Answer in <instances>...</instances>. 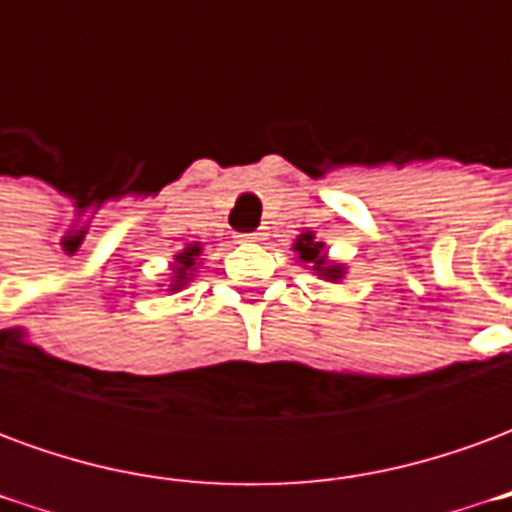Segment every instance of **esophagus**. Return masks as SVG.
Returning a JSON list of instances; mask_svg holds the SVG:
<instances>
[{
  "mask_svg": "<svg viewBox=\"0 0 512 512\" xmlns=\"http://www.w3.org/2000/svg\"><path fill=\"white\" fill-rule=\"evenodd\" d=\"M244 241H263V233H249V235H241Z\"/></svg>",
  "mask_w": 512,
  "mask_h": 512,
  "instance_id": "obj_1",
  "label": "esophagus"
}]
</instances>
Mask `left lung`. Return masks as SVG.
Listing matches in <instances>:
<instances>
[{"instance_id": "obj_1", "label": "left lung", "mask_w": 512, "mask_h": 512, "mask_svg": "<svg viewBox=\"0 0 512 512\" xmlns=\"http://www.w3.org/2000/svg\"><path fill=\"white\" fill-rule=\"evenodd\" d=\"M293 252H296V263L304 268H310L318 279H326V282H343L345 274H348V266L332 260V257H329V246L323 244V241H318L312 230H304V233L293 241Z\"/></svg>"}]
</instances>
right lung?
Returning a JSON list of instances; mask_svg holds the SVG:
<instances>
[{
    "label": "right lung",
    "mask_w": 512,
    "mask_h": 512,
    "mask_svg": "<svg viewBox=\"0 0 512 512\" xmlns=\"http://www.w3.org/2000/svg\"><path fill=\"white\" fill-rule=\"evenodd\" d=\"M200 266H202V244L200 241L186 244L183 249H180L178 255H172V263H169L172 277H169V285H167L169 293H178V290L186 288L191 279L197 277Z\"/></svg>",
    "instance_id": "obj_1"
}]
</instances>
